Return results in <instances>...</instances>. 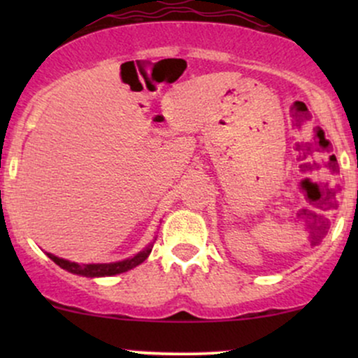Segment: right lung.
Instances as JSON below:
<instances>
[{
	"label": "right lung",
	"instance_id": "right-lung-1",
	"mask_svg": "<svg viewBox=\"0 0 358 358\" xmlns=\"http://www.w3.org/2000/svg\"><path fill=\"white\" fill-rule=\"evenodd\" d=\"M151 252V245L146 248L145 250L136 254L134 257L126 259V261L121 262H114V264H77V262H69L65 259H60L53 254H48V257L52 259L55 264H59L62 269H67L69 273L73 274H80V276H87V278H101V276H114V274H121L126 273V271L136 268L138 264H141L145 259L150 256Z\"/></svg>",
	"mask_w": 358,
	"mask_h": 358
}]
</instances>
